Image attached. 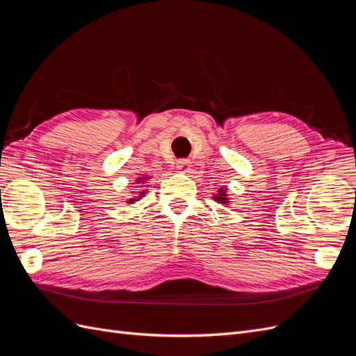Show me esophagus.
<instances>
[{
	"label": "esophagus",
	"mask_w": 356,
	"mask_h": 356,
	"mask_svg": "<svg viewBox=\"0 0 356 356\" xmlns=\"http://www.w3.org/2000/svg\"><path fill=\"white\" fill-rule=\"evenodd\" d=\"M177 169L178 172H182V174H186V172L190 170V161L187 159H181L177 161Z\"/></svg>",
	"instance_id": "esophagus-1"
}]
</instances>
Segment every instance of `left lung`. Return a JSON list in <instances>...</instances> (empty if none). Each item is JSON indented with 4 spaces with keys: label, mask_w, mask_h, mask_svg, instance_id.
I'll use <instances>...</instances> for the list:
<instances>
[{
    "label": "left lung",
    "mask_w": 356,
    "mask_h": 356,
    "mask_svg": "<svg viewBox=\"0 0 356 356\" xmlns=\"http://www.w3.org/2000/svg\"><path fill=\"white\" fill-rule=\"evenodd\" d=\"M213 199L220 202V203H229V197H227V191H225V188H220L218 190V195H215Z\"/></svg>",
    "instance_id": "8db88e82"
}]
</instances>
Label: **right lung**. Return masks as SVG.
I'll use <instances>...</instances> for the list:
<instances>
[{
  "mask_svg": "<svg viewBox=\"0 0 356 356\" xmlns=\"http://www.w3.org/2000/svg\"><path fill=\"white\" fill-rule=\"evenodd\" d=\"M145 179H147V178H138L136 181H139V182H143V181H145ZM144 195H145V193H144V191H141V193H139V196H136V199H129V200H127V203H134V202H136L138 199H141V197H143Z\"/></svg>",
  "mask_w": 356,
  "mask_h": 356,
  "instance_id": "right-lung-1",
  "label": "right lung"
}]
</instances>
